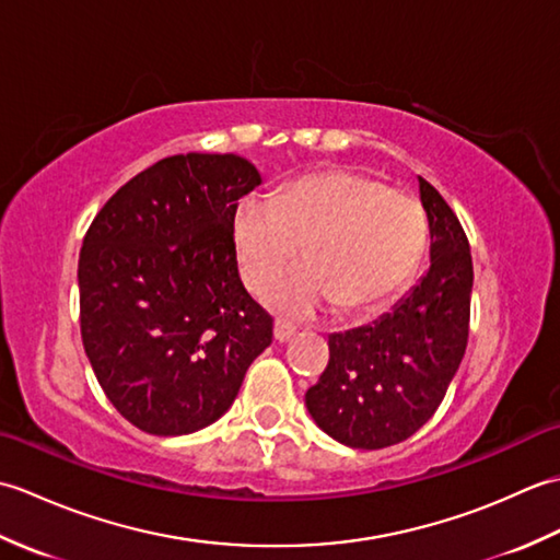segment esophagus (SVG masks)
Returning <instances> with one entry per match:
<instances>
[{
	"label": "esophagus",
	"mask_w": 560,
	"mask_h": 560,
	"mask_svg": "<svg viewBox=\"0 0 560 560\" xmlns=\"http://www.w3.org/2000/svg\"><path fill=\"white\" fill-rule=\"evenodd\" d=\"M295 335V327L291 325V323H287V319H277V323H273V339L277 341H289L291 337Z\"/></svg>",
	"instance_id": "obj_1"
}]
</instances>
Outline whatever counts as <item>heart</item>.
I'll list each match as a JSON object with an SVG mask.
<instances>
[{
    "mask_svg": "<svg viewBox=\"0 0 560 560\" xmlns=\"http://www.w3.org/2000/svg\"><path fill=\"white\" fill-rule=\"evenodd\" d=\"M425 237L419 199L351 171L303 175L271 201L245 199L233 219L237 269L253 293L277 279L303 243L305 265L265 293L269 307L289 317L383 301L411 277Z\"/></svg>",
    "mask_w": 560,
    "mask_h": 560,
    "instance_id": "b5f03b06",
    "label": "heart"
}]
</instances>
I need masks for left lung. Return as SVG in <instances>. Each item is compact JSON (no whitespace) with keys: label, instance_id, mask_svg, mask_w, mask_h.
I'll return each instance as SVG.
<instances>
[{"label":"left lung","instance_id":"8db88e82","mask_svg":"<svg viewBox=\"0 0 560 560\" xmlns=\"http://www.w3.org/2000/svg\"><path fill=\"white\" fill-rule=\"evenodd\" d=\"M431 267L395 311L329 337V363L305 392L315 423L359 450L397 445L431 419L469 339L474 267L457 213L419 177Z\"/></svg>","mask_w":560,"mask_h":560}]
</instances>
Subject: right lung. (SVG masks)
I'll return each instance as SVG.
<instances>
[{
	"instance_id": "add662e5",
	"label": "right lung",
	"mask_w": 560,
	"mask_h": 560,
	"mask_svg": "<svg viewBox=\"0 0 560 560\" xmlns=\"http://www.w3.org/2000/svg\"><path fill=\"white\" fill-rule=\"evenodd\" d=\"M261 183L235 153H177L105 201L79 255L81 341L113 407L183 435L231 407L271 343L233 249L237 199Z\"/></svg>"
}]
</instances>
